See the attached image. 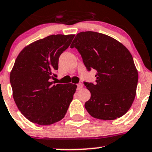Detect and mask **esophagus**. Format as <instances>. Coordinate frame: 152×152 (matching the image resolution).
<instances>
[{
	"label": "esophagus",
	"mask_w": 152,
	"mask_h": 152,
	"mask_svg": "<svg viewBox=\"0 0 152 152\" xmlns=\"http://www.w3.org/2000/svg\"><path fill=\"white\" fill-rule=\"evenodd\" d=\"M83 88V84L82 83H78L77 85V90H80L81 89Z\"/></svg>",
	"instance_id": "esophagus-1"
}]
</instances>
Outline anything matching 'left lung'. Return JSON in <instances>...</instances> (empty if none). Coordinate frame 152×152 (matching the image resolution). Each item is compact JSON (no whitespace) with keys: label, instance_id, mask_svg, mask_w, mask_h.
<instances>
[{"label":"left lung","instance_id":"obj_1","mask_svg":"<svg viewBox=\"0 0 152 152\" xmlns=\"http://www.w3.org/2000/svg\"><path fill=\"white\" fill-rule=\"evenodd\" d=\"M70 48H75L88 71L96 69V83L84 82L91 92L85 104L94 118L112 120L125 115L136 94L138 75L131 53L121 43L104 34L81 32Z\"/></svg>","mask_w":152,"mask_h":152}]
</instances>
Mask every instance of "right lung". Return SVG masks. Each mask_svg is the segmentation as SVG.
I'll list each match as a JSON object with an SVG mask.
<instances>
[{"label":"right lung","instance_id":"add662e5","mask_svg":"<svg viewBox=\"0 0 152 152\" xmlns=\"http://www.w3.org/2000/svg\"><path fill=\"white\" fill-rule=\"evenodd\" d=\"M75 35H52L26 46L18 55L10 74L13 97L27 120L48 125L64 117L77 86L55 84L60 55Z\"/></svg>","mask_w":152,"mask_h":152}]
</instances>
